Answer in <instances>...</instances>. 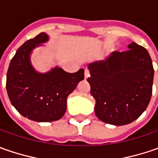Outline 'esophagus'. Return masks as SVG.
<instances>
[{"label":"esophagus","mask_w":158,"mask_h":158,"mask_svg":"<svg viewBox=\"0 0 158 158\" xmlns=\"http://www.w3.org/2000/svg\"><path fill=\"white\" fill-rule=\"evenodd\" d=\"M89 76V71L88 69H85V71H84V77H85V79H87Z\"/></svg>","instance_id":"esophagus-1"}]
</instances>
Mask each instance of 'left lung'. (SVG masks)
<instances>
[{
    "label": "left lung",
    "instance_id": "left-lung-1",
    "mask_svg": "<svg viewBox=\"0 0 158 158\" xmlns=\"http://www.w3.org/2000/svg\"><path fill=\"white\" fill-rule=\"evenodd\" d=\"M128 49L112 52L106 60L88 66L95 113L107 124L123 126L135 121L151 98L154 69L149 53L135 42Z\"/></svg>",
    "mask_w": 158,
    "mask_h": 158
}]
</instances>
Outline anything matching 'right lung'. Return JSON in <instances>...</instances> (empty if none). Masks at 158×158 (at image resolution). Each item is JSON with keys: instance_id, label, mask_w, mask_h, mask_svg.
Returning a JSON list of instances; mask_svg holds the SVG:
<instances>
[{"instance_id": "add662e5", "label": "right lung", "mask_w": 158, "mask_h": 158, "mask_svg": "<svg viewBox=\"0 0 158 158\" xmlns=\"http://www.w3.org/2000/svg\"><path fill=\"white\" fill-rule=\"evenodd\" d=\"M45 32L27 40L15 52L9 63L6 88L9 100L23 117L38 122H51L62 118L67 98L78 82L84 79V70L68 73L55 67L46 73L35 70L31 53L47 42Z\"/></svg>"}]
</instances>
